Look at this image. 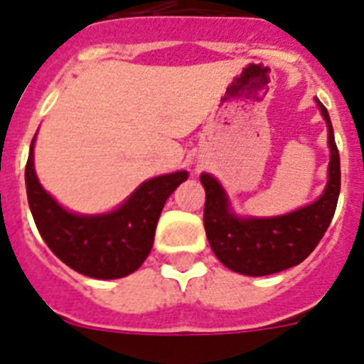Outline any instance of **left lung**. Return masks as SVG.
Returning <instances> with one entry per match:
<instances>
[{"label":"left lung","instance_id":"obj_1","mask_svg":"<svg viewBox=\"0 0 364 364\" xmlns=\"http://www.w3.org/2000/svg\"><path fill=\"white\" fill-rule=\"evenodd\" d=\"M328 124L330 166L324 194L315 203L286 216L240 220L229 210V201L220 183L203 173V225L208 243L221 264L236 273L264 277L289 269L309 257L326 232L337 208L341 191V161L333 128L326 107L318 102Z\"/></svg>","mask_w":364,"mask_h":364}]
</instances>
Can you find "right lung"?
I'll return each instance as SVG.
<instances>
[{"label":"right lung","instance_id":"obj_1","mask_svg":"<svg viewBox=\"0 0 364 364\" xmlns=\"http://www.w3.org/2000/svg\"><path fill=\"white\" fill-rule=\"evenodd\" d=\"M33 143L25 166L27 198L43 242L71 269L91 278H122L137 271L154 245L164 201L186 178V172L148 179L122 207L104 216H78L60 207L38 183Z\"/></svg>","mask_w":364,"mask_h":364}]
</instances>
